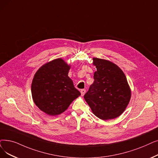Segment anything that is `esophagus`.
I'll list each match as a JSON object with an SVG mask.
<instances>
[{
    "label": "esophagus",
    "mask_w": 158,
    "mask_h": 158,
    "mask_svg": "<svg viewBox=\"0 0 158 158\" xmlns=\"http://www.w3.org/2000/svg\"><path fill=\"white\" fill-rule=\"evenodd\" d=\"M81 95L83 96L86 93V90H85V89H82V90H81Z\"/></svg>",
    "instance_id": "1"
}]
</instances>
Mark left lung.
<instances>
[{"label": "left lung", "mask_w": 158, "mask_h": 158, "mask_svg": "<svg viewBox=\"0 0 158 158\" xmlns=\"http://www.w3.org/2000/svg\"><path fill=\"white\" fill-rule=\"evenodd\" d=\"M94 83L84 98L94 114L101 119L119 117L125 111L131 98V90L125 73L110 61L93 58Z\"/></svg>", "instance_id": "left-lung-1"}]
</instances>
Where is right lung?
<instances>
[{
	"instance_id": "right-lung-1",
	"label": "right lung",
	"mask_w": 158,
	"mask_h": 158,
	"mask_svg": "<svg viewBox=\"0 0 158 158\" xmlns=\"http://www.w3.org/2000/svg\"><path fill=\"white\" fill-rule=\"evenodd\" d=\"M70 65L60 59L43 65L34 75L31 95L37 106L50 115L64 112L81 93L68 77Z\"/></svg>"
}]
</instances>
